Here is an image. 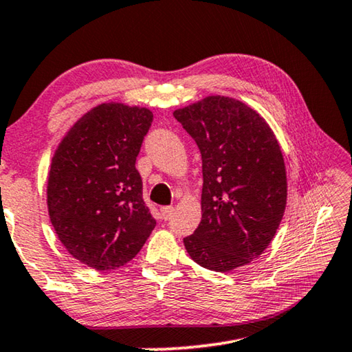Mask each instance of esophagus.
<instances>
[{
	"mask_svg": "<svg viewBox=\"0 0 352 352\" xmlns=\"http://www.w3.org/2000/svg\"><path fill=\"white\" fill-rule=\"evenodd\" d=\"M172 214H174V206H163L161 208V216H163L164 221H169Z\"/></svg>",
	"mask_w": 352,
	"mask_h": 352,
	"instance_id": "esophagus-1",
	"label": "esophagus"
}]
</instances>
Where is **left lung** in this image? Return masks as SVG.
Masks as SVG:
<instances>
[{
	"label": "left lung",
	"instance_id": "8db88e82",
	"mask_svg": "<svg viewBox=\"0 0 352 352\" xmlns=\"http://www.w3.org/2000/svg\"><path fill=\"white\" fill-rule=\"evenodd\" d=\"M202 153V219L183 239L197 265L246 266L274 238L287 206V169L267 122L236 98L208 96L174 111Z\"/></svg>",
	"mask_w": 352,
	"mask_h": 352
}]
</instances>
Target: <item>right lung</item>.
Listing matches in <instances>:
<instances>
[{
	"mask_svg": "<svg viewBox=\"0 0 352 352\" xmlns=\"http://www.w3.org/2000/svg\"><path fill=\"white\" fill-rule=\"evenodd\" d=\"M152 120L144 106L100 103L54 150L47 182L50 221L67 252L92 270L126 265L155 228L136 170Z\"/></svg>",
	"mask_w": 352,
	"mask_h": 352,
	"instance_id": "1",
	"label": "right lung"
}]
</instances>
